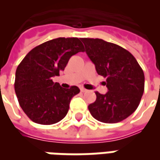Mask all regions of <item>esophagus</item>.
Segmentation results:
<instances>
[{
  "instance_id": "1",
  "label": "esophagus",
  "mask_w": 160,
  "mask_h": 160,
  "mask_svg": "<svg viewBox=\"0 0 160 160\" xmlns=\"http://www.w3.org/2000/svg\"><path fill=\"white\" fill-rule=\"evenodd\" d=\"M80 92H87V89H85V88H83V87H81V88H80Z\"/></svg>"
}]
</instances>
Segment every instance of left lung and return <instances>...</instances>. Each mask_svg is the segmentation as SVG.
<instances>
[{"mask_svg": "<svg viewBox=\"0 0 160 160\" xmlns=\"http://www.w3.org/2000/svg\"><path fill=\"white\" fill-rule=\"evenodd\" d=\"M85 51L99 75L106 78L108 92L88 105L91 115L105 123H116L137 109L144 92L143 70L134 56L122 47L99 38H81Z\"/></svg>", "mask_w": 160, "mask_h": 160, "instance_id": "8db88e82", "label": "left lung"}]
</instances>
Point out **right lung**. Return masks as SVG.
<instances>
[{
  "label": "right lung",
  "instance_id": "1",
  "mask_svg": "<svg viewBox=\"0 0 160 160\" xmlns=\"http://www.w3.org/2000/svg\"><path fill=\"white\" fill-rule=\"evenodd\" d=\"M83 51L79 38H58L35 47L19 63L14 90L20 107L32 122L50 125L66 117L70 101L80 89L62 88L52 78L64 70L71 56Z\"/></svg>",
  "mask_w": 160,
  "mask_h": 160
}]
</instances>
